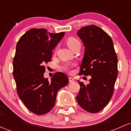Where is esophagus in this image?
I'll use <instances>...</instances> for the list:
<instances>
[{
    "label": "esophagus",
    "instance_id": "obj_1",
    "mask_svg": "<svg viewBox=\"0 0 131 131\" xmlns=\"http://www.w3.org/2000/svg\"><path fill=\"white\" fill-rule=\"evenodd\" d=\"M69 81H70V82H73L74 81V79H73V78L70 77L69 78Z\"/></svg>",
    "mask_w": 131,
    "mask_h": 131
}]
</instances>
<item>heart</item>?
Listing matches in <instances>:
<instances>
[{"label": "heart", "instance_id": "b5f03b06", "mask_svg": "<svg viewBox=\"0 0 131 131\" xmlns=\"http://www.w3.org/2000/svg\"><path fill=\"white\" fill-rule=\"evenodd\" d=\"M79 43L80 42H79V40L74 38V37H69L67 40V46L70 49H71L72 48L74 47L76 45L79 44ZM64 69L67 71L71 72V67L70 65H66L65 67H64Z\"/></svg>", "mask_w": 131, "mask_h": 131}]
</instances>
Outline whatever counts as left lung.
<instances>
[{
	"label": "left lung",
	"mask_w": 131,
	"mask_h": 131,
	"mask_svg": "<svg viewBox=\"0 0 131 131\" xmlns=\"http://www.w3.org/2000/svg\"><path fill=\"white\" fill-rule=\"evenodd\" d=\"M77 34L85 47L79 74L91 75V78L87 85L78 81L80 91L76 100L85 111L95 113L112 99L118 76V58L112 38L100 28L87 26Z\"/></svg>",
	"instance_id": "1"
}]
</instances>
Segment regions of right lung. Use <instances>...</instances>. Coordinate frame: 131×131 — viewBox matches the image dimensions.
Listing matches in <instances>:
<instances>
[{
  "label": "right lung",
  "instance_id": "obj_1",
  "mask_svg": "<svg viewBox=\"0 0 131 131\" xmlns=\"http://www.w3.org/2000/svg\"><path fill=\"white\" fill-rule=\"evenodd\" d=\"M64 35V32L53 34L45 29H31L16 44L13 74L17 93L27 108L36 115L50 112L58 91L69 82L61 72L55 73L50 82L43 77V64L51 61L52 50Z\"/></svg>",
  "mask_w": 131,
  "mask_h": 131
}]
</instances>
